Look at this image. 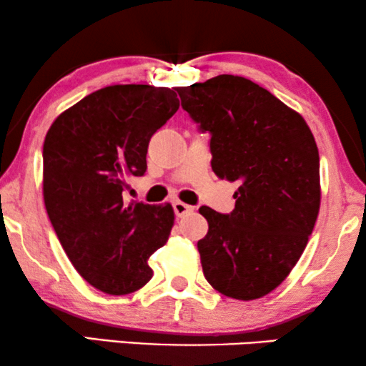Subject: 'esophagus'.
I'll return each mask as SVG.
<instances>
[{
  "instance_id": "obj_1",
  "label": "esophagus",
  "mask_w": 366,
  "mask_h": 366,
  "mask_svg": "<svg viewBox=\"0 0 366 366\" xmlns=\"http://www.w3.org/2000/svg\"><path fill=\"white\" fill-rule=\"evenodd\" d=\"M173 208H174V213H177L178 218L187 217L188 213L193 212V207H189V204L179 202V199H177V202H173Z\"/></svg>"
}]
</instances>
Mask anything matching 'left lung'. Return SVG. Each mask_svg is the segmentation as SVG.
Masks as SVG:
<instances>
[{
  "mask_svg": "<svg viewBox=\"0 0 366 366\" xmlns=\"http://www.w3.org/2000/svg\"><path fill=\"white\" fill-rule=\"evenodd\" d=\"M202 132L212 134L214 174L237 182L234 209L199 208L204 278L224 297L262 298L288 277L320 212V157L300 113L243 76L219 74L174 88Z\"/></svg>",
  "mask_w": 366,
  "mask_h": 366,
  "instance_id": "obj_1",
  "label": "left lung"
}]
</instances>
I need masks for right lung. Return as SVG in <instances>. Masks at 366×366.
<instances>
[{"label": "right lung", "instance_id": "1", "mask_svg": "<svg viewBox=\"0 0 366 366\" xmlns=\"http://www.w3.org/2000/svg\"><path fill=\"white\" fill-rule=\"evenodd\" d=\"M179 108L149 84L98 89L54 119L43 144V198L76 272L99 292L128 295L153 277L148 258L168 242L172 204L124 202L147 172L149 138Z\"/></svg>", "mask_w": 366, "mask_h": 366}]
</instances>
